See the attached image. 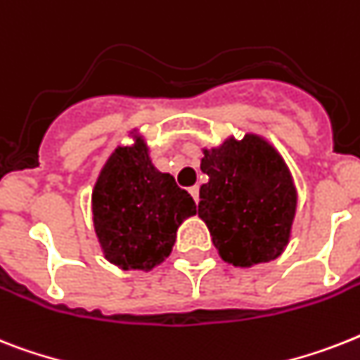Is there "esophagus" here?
<instances>
[{
  "mask_svg": "<svg viewBox=\"0 0 360 360\" xmlns=\"http://www.w3.org/2000/svg\"><path fill=\"white\" fill-rule=\"evenodd\" d=\"M188 192H190V195L194 198L195 203H198V201H200V186H190Z\"/></svg>",
  "mask_w": 360,
  "mask_h": 360,
  "instance_id": "esophagus-1",
  "label": "esophagus"
}]
</instances>
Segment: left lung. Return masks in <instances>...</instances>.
<instances>
[{"instance_id": "left-lung-1", "label": "left lung", "mask_w": 360, "mask_h": 360, "mask_svg": "<svg viewBox=\"0 0 360 360\" xmlns=\"http://www.w3.org/2000/svg\"><path fill=\"white\" fill-rule=\"evenodd\" d=\"M198 216L220 257L240 268L270 262L290 240L297 192L288 166L259 134L203 150Z\"/></svg>"}]
</instances>
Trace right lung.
I'll list each match as a JSON object with an SVG mask.
<instances>
[{
	"instance_id": "right-lung-1",
	"label": "right lung",
	"mask_w": 360,
	"mask_h": 360,
	"mask_svg": "<svg viewBox=\"0 0 360 360\" xmlns=\"http://www.w3.org/2000/svg\"><path fill=\"white\" fill-rule=\"evenodd\" d=\"M118 146L92 190V220L105 259L122 270L150 271L172 253L195 203L170 174L153 166L144 136Z\"/></svg>"
}]
</instances>
